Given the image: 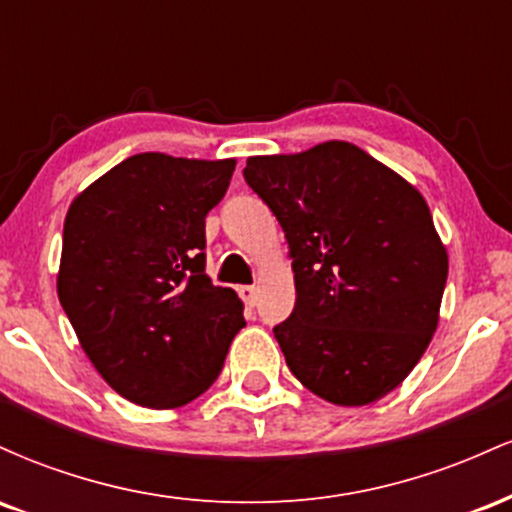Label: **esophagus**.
<instances>
[{"label":"esophagus","instance_id":"34e87169","mask_svg":"<svg viewBox=\"0 0 512 512\" xmlns=\"http://www.w3.org/2000/svg\"><path fill=\"white\" fill-rule=\"evenodd\" d=\"M238 296L243 298L245 305H255L257 303V289H255V286H240Z\"/></svg>","mask_w":512,"mask_h":512}]
</instances>
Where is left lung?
Listing matches in <instances>:
<instances>
[{
	"mask_svg": "<svg viewBox=\"0 0 512 512\" xmlns=\"http://www.w3.org/2000/svg\"><path fill=\"white\" fill-rule=\"evenodd\" d=\"M243 175L293 260L296 305L274 327L286 366L332 404L385 397L431 344L448 279L426 199L349 142L252 156Z\"/></svg>",
	"mask_w": 512,
	"mask_h": 512,
	"instance_id": "left-lung-1",
	"label": "left lung"
}]
</instances>
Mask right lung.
Returning a JSON list of instances; mask_svg holds the SVG:
<instances>
[{
  "instance_id": "obj_1",
  "label": "right lung",
  "mask_w": 512,
  "mask_h": 512,
  "mask_svg": "<svg viewBox=\"0 0 512 512\" xmlns=\"http://www.w3.org/2000/svg\"><path fill=\"white\" fill-rule=\"evenodd\" d=\"M233 170V158L137 154L67 211L57 296L81 349L129 402H192L245 327L238 293L204 274V219Z\"/></svg>"
}]
</instances>
